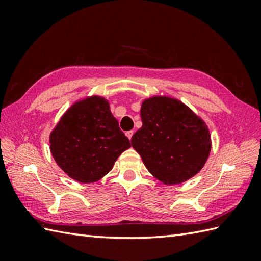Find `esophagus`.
Segmentation results:
<instances>
[{"mask_svg": "<svg viewBox=\"0 0 261 261\" xmlns=\"http://www.w3.org/2000/svg\"><path fill=\"white\" fill-rule=\"evenodd\" d=\"M125 135H126V137L129 138V139L131 140L132 136H134V131H132V130H130V131H126V132H125Z\"/></svg>", "mask_w": 261, "mask_h": 261, "instance_id": "34e87169", "label": "esophagus"}]
</instances>
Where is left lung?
I'll return each instance as SVG.
<instances>
[{"label": "left lung", "instance_id": "1", "mask_svg": "<svg viewBox=\"0 0 261 261\" xmlns=\"http://www.w3.org/2000/svg\"><path fill=\"white\" fill-rule=\"evenodd\" d=\"M142 126L131 138L147 169L166 185L196 175L211 151L204 121L178 99L153 96L142 102Z\"/></svg>", "mask_w": 261, "mask_h": 261}]
</instances>
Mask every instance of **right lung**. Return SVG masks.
I'll return each instance as SVG.
<instances>
[{
	"label": "right lung",
	"mask_w": 261,
	"mask_h": 261,
	"mask_svg": "<svg viewBox=\"0 0 261 261\" xmlns=\"http://www.w3.org/2000/svg\"><path fill=\"white\" fill-rule=\"evenodd\" d=\"M49 142L57 165L80 182L101 179L131 147L109 102L99 96L71 105L55 126Z\"/></svg>",
	"instance_id": "right-lung-1"
}]
</instances>
